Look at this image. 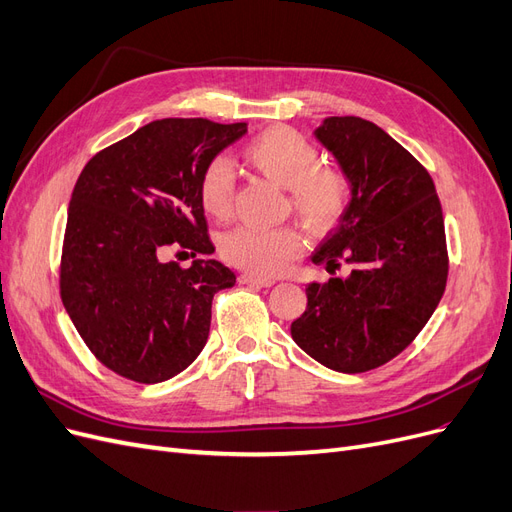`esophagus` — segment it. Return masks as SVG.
Segmentation results:
<instances>
[{"mask_svg":"<svg viewBox=\"0 0 512 512\" xmlns=\"http://www.w3.org/2000/svg\"><path fill=\"white\" fill-rule=\"evenodd\" d=\"M239 282L250 284V286H260V288H267V286L275 284V280H271V277H262V275H256V273H241Z\"/></svg>","mask_w":512,"mask_h":512,"instance_id":"1","label":"esophagus"}]
</instances>
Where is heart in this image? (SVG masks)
I'll list each match as a JSON object with an SVG mask.
<instances>
[{
  "label": "heart",
  "mask_w": 512,
  "mask_h": 512,
  "mask_svg": "<svg viewBox=\"0 0 512 512\" xmlns=\"http://www.w3.org/2000/svg\"><path fill=\"white\" fill-rule=\"evenodd\" d=\"M243 156L262 175L286 185L290 205L314 232H329L352 205V179L342 166L320 162L318 147L301 132L273 126L243 147ZM198 203L215 220H226L235 200V170L226 158H211L198 175ZM303 250L297 226H239L220 241L222 258L258 275L282 273Z\"/></svg>",
  "instance_id": "obj_1"
}]
</instances>
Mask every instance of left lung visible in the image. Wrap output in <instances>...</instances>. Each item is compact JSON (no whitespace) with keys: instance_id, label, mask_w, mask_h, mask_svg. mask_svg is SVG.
Wrapping results in <instances>:
<instances>
[{"instance_id":"1","label":"left lung","mask_w":512,"mask_h":512,"mask_svg":"<svg viewBox=\"0 0 512 512\" xmlns=\"http://www.w3.org/2000/svg\"><path fill=\"white\" fill-rule=\"evenodd\" d=\"M316 136L350 175L352 205L312 258L333 277L305 288L290 335L324 367L363 374L404 352L436 312L448 277L442 205L427 168L376 123L329 117ZM342 264L348 278L334 275Z\"/></svg>"}]
</instances>
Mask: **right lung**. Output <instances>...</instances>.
Instances as JSON below:
<instances>
[{
	"label": "right lung",
	"mask_w": 512,
	"mask_h": 512,
	"mask_svg": "<svg viewBox=\"0 0 512 512\" xmlns=\"http://www.w3.org/2000/svg\"><path fill=\"white\" fill-rule=\"evenodd\" d=\"M245 123L168 117L98 151L72 190L59 294L96 359L141 384L173 378L205 348L211 301L235 286L213 254L196 183Z\"/></svg>",
	"instance_id": "obj_1"
}]
</instances>
